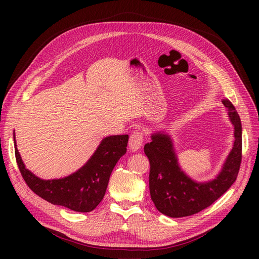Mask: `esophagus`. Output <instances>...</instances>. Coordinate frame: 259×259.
I'll return each instance as SVG.
<instances>
[{
  "label": "esophagus",
  "instance_id": "1",
  "mask_svg": "<svg viewBox=\"0 0 259 259\" xmlns=\"http://www.w3.org/2000/svg\"><path fill=\"white\" fill-rule=\"evenodd\" d=\"M143 140H144V136L143 133L140 132H134L130 137V142H128V146L132 151H137L139 150L140 148L143 146Z\"/></svg>",
  "mask_w": 259,
  "mask_h": 259
}]
</instances>
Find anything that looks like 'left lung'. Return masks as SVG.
Wrapping results in <instances>:
<instances>
[{"instance_id": "1", "label": "left lung", "mask_w": 259, "mask_h": 259, "mask_svg": "<svg viewBox=\"0 0 259 259\" xmlns=\"http://www.w3.org/2000/svg\"><path fill=\"white\" fill-rule=\"evenodd\" d=\"M233 125V146L221 171L207 182H195L178 163L171 137L165 132L151 135L145 145V153L150 162L149 189L151 200L162 214L186 217L197 214L221 198L236 182L242 160V125L236 108L228 99L223 100Z\"/></svg>"}]
</instances>
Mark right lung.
<instances>
[{
	"mask_svg": "<svg viewBox=\"0 0 259 259\" xmlns=\"http://www.w3.org/2000/svg\"><path fill=\"white\" fill-rule=\"evenodd\" d=\"M127 142L128 135L105 137L81 168L64 178L45 180L26 168L18 152L14 132L17 165L30 189L54 205L81 213L96 208L104 199L115 164L126 153Z\"/></svg>",
	"mask_w": 259,
	"mask_h": 259,
	"instance_id": "obj_1",
	"label": "right lung"
}]
</instances>
